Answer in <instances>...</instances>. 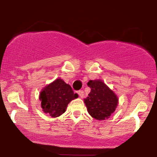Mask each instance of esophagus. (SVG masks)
Returning <instances> with one entry per match:
<instances>
[{"label":"esophagus","mask_w":157,"mask_h":157,"mask_svg":"<svg viewBox=\"0 0 157 157\" xmlns=\"http://www.w3.org/2000/svg\"><path fill=\"white\" fill-rule=\"evenodd\" d=\"M77 93H78V94H79V96H80V98H82L83 97V96H84V92H83V90H78V92H77Z\"/></svg>","instance_id":"1"}]
</instances>
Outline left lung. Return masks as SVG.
I'll return each instance as SVG.
<instances>
[{"label": "left lung", "mask_w": 157, "mask_h": 157, "mask_svg": "<svg viewBox=\"0 0 157 157\" xmlns=\"http://www.w3.org/2000/svg\"><path fill=\"white\" fill-rule=\"evenodd\" d=\"M88 86L90 88V92L84 102L88 113L97 120L109 118L118 103L116 94L101 80H89Z\"/></svg>", "instance_id": "obj_1"}]
</instances>
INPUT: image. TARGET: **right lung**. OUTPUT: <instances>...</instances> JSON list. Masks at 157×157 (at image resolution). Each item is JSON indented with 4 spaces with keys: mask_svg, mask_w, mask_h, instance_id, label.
<instances>
[{
    "mask_svg": "<svg viewBox=\"0 0 157 157\" xmlns=\"http://www.w3.org/2000/svg\"><path fill=\"white\" fill-rule=\"evenodd\" d=\"M77 97L71 86L60 78L45 86L39 95L42 110L52 118L63 114L68 104Z\"/></svg>",
    "mask_w": 157,
    "mask_h": 157,
    "instance_id": "right-lung-1",
    "label": "right lung"
}]
</instances>
